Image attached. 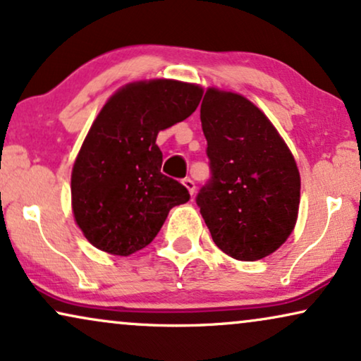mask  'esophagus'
Masks as SVG:
<instances>
[{
  "instance_id": "34e87169",
  "label": "esophagus",
  "mask_w": 361,
  "mask_h": 361,
  "mask_svg": "<svg viewBox=\"0 0 361 361\" xmlns=\"http://www.w3.org/2000/svg\"><path fill=\"white\" fill-rule=\"evenodd\" d=\"M182 184H184L185 189L189 190V194H190V195H194V192H195V184H194V180H192V179H189V177H187V179L182 180Z\"/></svg>"
}]
</instances>
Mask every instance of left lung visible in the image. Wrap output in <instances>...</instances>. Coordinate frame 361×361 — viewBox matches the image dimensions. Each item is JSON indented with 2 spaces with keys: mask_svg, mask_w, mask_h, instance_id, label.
Listing matches in <instances>:
<instances>
[{
  "mask_svg": "<svg viewBox=\"0 0 361 361\" xmlns=\"http://www.w3.org/2000/svg\"><path fill=\"white\" fill-rule=\"evenodd\" d=\"M212 180L197 195L215 245L235 260L274 254L293 232L300 172L270 119L242 94L207 87L200 104Z\"/></svg>",
  "mask_w": 361,
  "mask_h": 361,
  "instance_id": "8db88e82",
  "label": "left lung"
}]
</instances>
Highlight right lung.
I'll return each mask as SVG.
<instances>
[{"label":"right lung","instance_id":"1","mask_svg":"<svg viewBox=\"0 0 361 361\" xmlns=\"http://www.w3.org/2000/svg\"><path fill=\"white\" fill-rule=\"evenodd\" d=\"M202 87L146 79L119 87L89 128L71 172L74 221L89 243L128 257L149 245L189 192L161 174L156 139L197 109Z\"/></svg>","mask_w":361,"mask_h":361}]
</instances>
